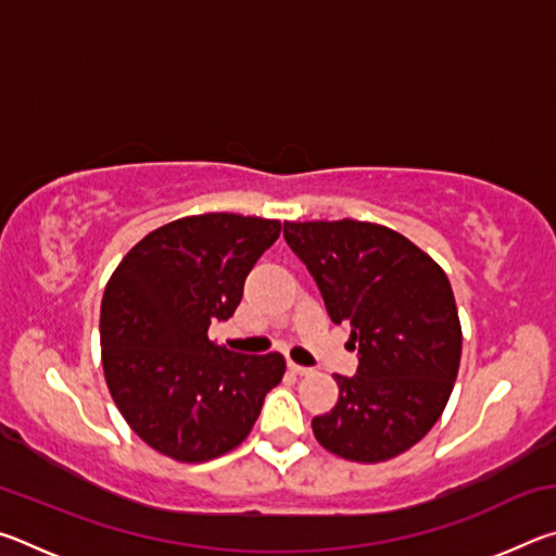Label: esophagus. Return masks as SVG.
Instances as JSON below:
<instances>
[{
  "mask_svg": "<svg viewBox=\"0 0 556 556\" xmlns=\"http://www.w3.org/2000/svg\"><path fill=\"white\" fill-rule=\"evenodd\" d=\"M287 368L294 375H312V368H306V365H296L294 361H289Z\"/></svg>",
  "mask_w": 556,
  "mask_h": 556,
  "instance_id": "esophagus-1",
  "label": "esophagus"
}]
</instances>
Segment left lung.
<instances>
[{
    "mask_svg": "<svg viewBox=\"0 0 556 556\" xmlns=\"http://www.w3.org/2000/svg\"><path fill=\"white\" fill-rule=\"evenodd\" d=\"M285 240L357 348V370L333 375L341 394L314 417V437L348 460L394 458L427 437L454 390L460 324L448 277L384 225L285 223Z\"/></svg>",
    "mask_w": 556,
    "mask_h": 556,
    "instance_id": "left-lung-1",
    "label": "left lung"
}]
</instances>
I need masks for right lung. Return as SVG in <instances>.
Wrapping results in <instances>:
<instances>
[{"instance_id": "add662e5", "label": "right lung", "mask_w": 556, "mask_h": 556, "mask_svg": "<svg viewBox=\"0 0 556 556\" xmlns=\"http://www.w3.org/2000/svg\"><path fill=\"white\" fill-rule=\"evenodd\" d=\"M279 220L191 215L149 232L105 287L102 368L135 434L168 458L201 464L242 444L287 370L279 353L242 355L208 328L235 314L244 279Z\"/></svg>"}]
</instances>
